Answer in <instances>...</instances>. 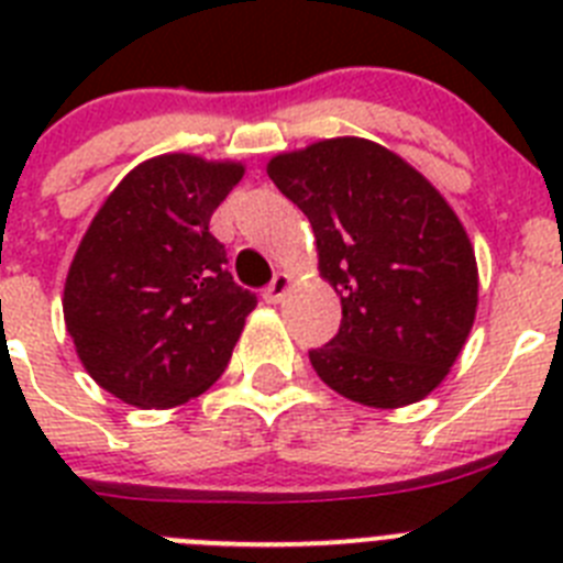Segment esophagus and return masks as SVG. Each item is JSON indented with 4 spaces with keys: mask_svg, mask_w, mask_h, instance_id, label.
<instances>
[{
    "mask_svg": "<svg viewBox=\"0 0 563 563\" xmlns=\"http://www.w3.org/2000/svg\"><path fill=\"white\" fill-rule=\"evenodd\" d=\"M287 290H290V276H287V273H276V276H273V282L265 287V292H262V296H265L267 305H278V301L285 298Z\"/></svg>",
    "mask_w": 563,
    "mask_h": 563,
    "instance_id": "34e87169",
    "label": "esophagus"
}]
</instances>
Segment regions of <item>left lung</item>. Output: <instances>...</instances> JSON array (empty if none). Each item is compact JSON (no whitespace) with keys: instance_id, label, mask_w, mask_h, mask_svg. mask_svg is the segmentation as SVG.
<instances>
[{"instance_id":"8db88e82","label":"left lung","mask_w":563,"mask_h":563,"mask_svg":"<svg viewBox=\"0 0 563 563\" xmlns=\"http://www.w3.org/2000/svg\"><path fill=\"white\" fill-rule=\"evenodd\" d=\"M271 180L310 220L341 327L310 350L350 400L397 409L449 375L476 316V258L440 191L389 148L335 137L278 154Z\"/></svg>"}]
</instances>
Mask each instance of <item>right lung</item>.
Listing matches in <instances>:
<instances>
[{
	"label": "right lung",
	"instance_id": "right-lung-1",
	"mask_svg": "<svg viewBox=\"0 0 563 563\" xmlns=\"http://www.w3.org/2000/svg\"><path fill=\"white\" fill-rule=\"evenodd\" d=\"M239 163L163 154L129 172L78 245L64 321L98 386L141 409L197 397L225 372L256 292L208 231Z\"/></svg>",
	"mask_w": 563,
	"mask_h": 563
}]
</instances>
